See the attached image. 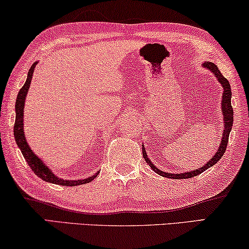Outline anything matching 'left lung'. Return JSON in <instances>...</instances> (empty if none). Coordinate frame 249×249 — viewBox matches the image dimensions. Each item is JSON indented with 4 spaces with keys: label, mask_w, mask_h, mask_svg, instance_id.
Instances as JSON below:
<instances>
[{
    "label": "left lung",
    "mask_w": 249,
    "mask_h": 249,
    "mask_svg": "<svg viewBox=\"0 0 249 249\" xmlns=\"http://www.w3.org/2000/svg\"><path fill=\"white\" fill-rule=\"evenodd\" d=\"M202 66L205 69H207L215 74L216 79L218 80V82L221 83V86L223 87V95H222V112H223V120H224V128H223V136H222V141L221 144L217 148V152L215 153V156L212 158L211 160L208 161L205 166L201 168H198V169H195L193 172H188V173H182V174H172V173H166V172H161L160 169L154 166V164L151 162V160L148 159L146 151H145V147L143 146L142 151H143V157L146 162L148 163L152 169L159 175L163 176V177H168V178H173V179H185V178H191V177H195L199 174H201L202 172H205L206 169H208L209 167H213L214 164L219 161L223 154L227 150L228 146V142H229V135H230V131L232 129V125H233V108L231 106V87L230 83L225 77L222 75V73L219 72L218 67L215 65L214 63H211V61H205L202 64Z\"/></svg>",
    "instance_id": "left-lung-1"
}]
</instances>
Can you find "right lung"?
I'll return each instance as SVG.
<instances>
[{
  "label": "right lung",
  "mask_w": 249,
  "mask_h": 249,
  "mask_svg": "<svg viewBox=\"0 0 249 249\" xmlns=\"http://www.w3.org/2000/svg\"><path fill=\"white\" fill-rule=\"evenodd\" d=\"M37 65V61H35L33 65L31 66L30 71H28L27 79H26L25 85L22 86V88L19 90L17 99H16V121H15V127H14V135L16 143H17L18 147L20 148L22 156H24L26 162L28 163V166L31 167V169L33 170L35 175H37L40 178L46 180L48 183L53 184H58V185H64V186H75V185H82V184L91 182L92 179H95L97 176L96 173L95 175L88 177V178L83 179H63L60 177L54 175V174L51 172L50 168L44 164L43 161H42L40 158H38L36 154L33 152V150L30 147V145L27 144V141H26L25 134H24V106H25V99L26 95H27L28 89H30L32 77H33L34 70Z\"/></svg>",
  "instance_id": "add662e5"
}]
</instances>
